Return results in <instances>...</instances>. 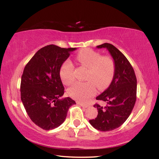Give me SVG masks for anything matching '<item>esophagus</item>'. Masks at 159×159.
Wrapping results in <instances>:
<instances>
[{
	"label": "esophagus",
	"instance_id": "esophagus-1",
	"mask_svg": "<svg viewBox=\"0 0 159 159\" xmlns=\"http://www.w3.org/2000/svg\"><path fill=\"white\" fill-rule=\"evenodd\" d=\"M77 104H79V105H80V106L83 107H84V108H87V107H89V105H88V104L81 103V102H77Z\"/></svg>",
	"mask_w": 159,
	"mask_h": 159
}]
</instances>
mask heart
Masks as SVG:
<instances>
[{"instance_id": "obj_1", "label": "heart", "mask_w": 159, "mask_h": 159, "mask_svg": "<svg viewBox=\"0 0 159 159\" xmlns=\"http://www.w3.org/2000/svg\"><path fill=\"white\" fill-rule=\"evenodd\" d=\"M78 61L88 68L86 82H76L70 87L68 94L72 98L80 102H86L96 93V86L99 89L107 87L113 79L115 73V62L109 56H102L100 53L90 49L83 50L76 56ZM74 65L66 60L61 64L60 76L65 85L74 81Z\"/></svg>"}]
</instances>
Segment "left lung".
<instances>
[{
	"label": "left lung",
	"instance_id": "8db88e82",
	"mask_svg": "<svg viewBox=\"0 0 159 159\" xmlns=\"http://www.w3.org/2000/svg\"><path fill=\"white\" fill-rule=\"evenodd\" d=\"M97 48H107L115 62L111 84L96 98L104 104L94 105L98 109V116L89 120L97 130L106 132L120 127L130 115L137 98V79L128 59L115 46L105 43Z\"/></svg>",
	"mask_w": 159,
	"mask_h": 159
}]
</instances>
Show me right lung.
Returning a JSON list of instances; mask_svg holds the SVG:
<instances>
[{"label":"right lung","mask_w":159,"mask_h":159,"mask_svg":"<svg viewBox=\"0 0 159 159\" xmlns=\"http://www.w3.org/2000/svg\"><path fill=\"white\" fill-rule=\"evenodd\" d=\"M76 48H61L49 45L35 54L21 76V99L29 118L45 130L60 126L69 107L76 104L70 98L60 99L64 88L60 69Z\"/></svg>","instance_id":"1"}]
</instances>
